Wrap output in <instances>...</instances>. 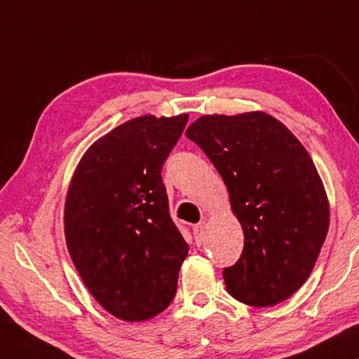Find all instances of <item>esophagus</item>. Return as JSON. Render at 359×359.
Listing matches in <instances>:
<instances>
[{"mask_svg":"<svg viewBox=\"0 0 359 359\" xmlns=\"http://www.w3.org/2000/svg\"><path fill=\"white\" fill-rule=\"evenodd\" d=\"M204 230H205V222H199V224L193 225V233H194L196 243L198 245L204 242Z\"/></svg>","mask_w":359,"mask_h":359,"instance_id":"34e87169","label":"esophagus"}]
</instances>
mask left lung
Returning a JSON list of instances; mask_svg holds the SVG:
<instances>
[{"mask_svg":"<svg viewBox=\"0 0 359 359\" xmlns=\"http://www.w3.org/2000/svg\"><path fill=\"white\" fill-rule=\"evenodd\" d=\"M186 137L222 176L243 229V252L222 271L229 294L255 307L286 301L311 274L330 222L311 155L286 126L258 111L203 116Z\"/></svg>","mask_w":359,"mask_h":359,"instance_id":"obj_1","label":"left lung"}]
</instances>
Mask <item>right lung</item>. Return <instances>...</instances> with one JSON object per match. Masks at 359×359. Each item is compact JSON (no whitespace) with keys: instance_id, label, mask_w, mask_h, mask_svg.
I'll list each match as a JSON object with an SVG mask.
<instances>
[{"instance_id":"1","label":"right lung","mask_w":359,"mask_h":359,"mask_svg":"<svg viewBox=\"0 0 359 359\" xmlns=\"http://www.w3.org/2000/svg\"><path fill=\"white\" fill-rule=\"evenodd\" d=\"M188 114L142 116L93 144L73 175L65 238L93 297L112 316L142 322L173 301L189 247L170 217L161 168Z\"/></svg>"}]
</instances>
